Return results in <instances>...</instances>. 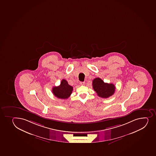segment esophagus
<instances>
[{"label": "esophagus", "mask_w": 156, "mask_h": 156, "mask_svg": "<svg viewBox=\"0 0 156 156\" xmlns=\"http://www.w3.org/2000/svg\"><path fill=\"white\" fill-rule=\"evenodd\" d=\"M81 85H84L85 84V82H80Z\"/></svg>", "instance_id": "1"}]
</instances>
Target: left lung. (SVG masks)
Wrapping results in <instances>:
<instances>
[{
	"instance_id": "8db88e82",
	"label": "left lung",
	"mask_w": 156,
	"mask_h": 156,
	"mask_svg": "<svg viewBox=\"0 0 156 156\" xmlns=\"http://www.w3.org/2000/svg\"><path fill=\"white\" fill-rule=\"evenodd\" d=\"M93 87L98 96L103 98H108L112 96L116 88L114 84L105 83L99 78L94 79Z\"/></svg>"
}]
</instances>
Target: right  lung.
I'll return each mask as SVG.
<instances>
[{
    "instance_id": "add662e5",
    "label": "right lung",
    "mask_w": 156,
    "mask_h": 156,
    "mask_svg": "<svg viewBox=\"0 0 156 156\" xmlns=\"http://www.w3.org/2000/svg\"><path fill=\"white\" fill-rule=\"evenodd\" d=\"M73 87L69 85L68 81L62 79L58 87H53L52 92L55 96L59 99H68L72 93Z\"/></svg>"
}]
</instances>
